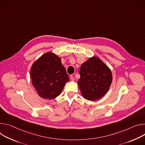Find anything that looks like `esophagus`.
<instances>
[{"mask_svg": "<svg viewBox=\"0 0 145 145\" xmlns=\"http://www.w3.org/2000/svg\"><path fill=\"white\" fill-rule=\"evenodd\" d=\"M70 78L71 81H74V80H75V78H74V77L72 75H71V76H70Z\"/></svg>", "mask_w": 145, "mask_h": 145, "instance_id": "1", "label": "esophagus"}]
</instances>
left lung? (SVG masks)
<instances>
[{"instance_id":"obj_1","label":"left lung","mask_w":145,"mask_h":145,"mask_svg":"<svg viewBox=\"0 0 145 145\" xmlns=\"http://www.w3.org/2000/svg\"><path fill=\"white\" fill-rule=\"evenodd\" d=\"M78 85L83 97L90 101L97 100L107 93L112 81L109 67L98 57L93 56L83 63L80 68Z\"/></svg>"}]
</instances>
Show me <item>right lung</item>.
<instances>
[{
  "mask_svg": "<svg viewBox=\"0 0 145 145\" xmlns=\"http://www.w3.org/2000/svg\"><path fill=\"white\" fill-rule=\"evenodd\" d=\"M30 77L39 95L48 100L60 95L69 81L60 57L52 52L45 53L32 64Z\"/></svg>",
  "mask_w": 145,
  "mask_h": 145,
  "instance_id": "1",
  "label": "right lung"
}]
</instances>
